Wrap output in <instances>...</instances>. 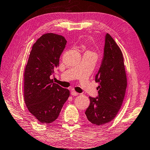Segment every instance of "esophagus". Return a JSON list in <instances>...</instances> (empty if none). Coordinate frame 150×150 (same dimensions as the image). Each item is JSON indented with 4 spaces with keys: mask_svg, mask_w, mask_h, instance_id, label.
Here are the masks:
<instances>
[{
    "mask_svg": "<svg viewBox=\"0 0 150 150\" xmlns=\"http://www.w3.org/2000/svg\"><path fill=\"white\" fill-rule=\"evenodd\" d=\"M71 95H73V96H77V95H79V93H77V92H76L75 91H72L71 92Z\"/></svg>",
    "mask_w": 150,
    "mask_h": 150,
    "instance_id": "obj_1",
    "label": "esophagus"
}]
</instances>
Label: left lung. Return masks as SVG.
<instances>
[{
    "instance_id": "1",
    "label": "left lung",
    "mask_w": 150,
    "mask_h": 150,
    "mask_svg": "<svg viewBox=\"0 0 150 150\" xmlns=\"http://www.w3.org/2000/svg\"><path fill=\"white\" fill-rule=\"evenodd\" d=\"M98 95L90 97V104L85 111L88 120L102 126L112 120L122 106L127 87L124 58L120 47L109 34L105 35L103 60L95 75Z\"/></svg>"
}]
</instances>
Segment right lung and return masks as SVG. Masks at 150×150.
<instances>
[{"mask_svg": "<svg viewBox=\"0 0 150 150\" xmlns=\"http://www.w3.org/2000/svg\"><path fill=\"white\" fill-rule=\"evenodd\" d=\"M65 38L54 33L41 36L33 44L24 71V101L30 113L40 122L50 124L58 118L69 91L53 83L50 76L59 66Z\"/></svg>", "mask_w": 150, "mask_h": 150, "instance_id": "right-lung-1", "label": "right lung"}]
</instances>
